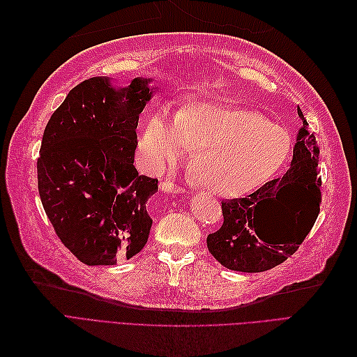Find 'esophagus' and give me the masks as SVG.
I'll use <instances>...</instances> for the list:
<instances>
[{
    "label": "esophagus",
    "instance_id": "obj_1",
    "mask_svg": "<svg viewBox=\"0 0 357 357\" xmlns=\"http://www.w3.org/2000/svg\"><path fill=\"white\" fill-rule=\"evenodd\" d=\"M160 190L165 192V193H183V192H185L181 188L174 186V183H172V181L160 183Z\"/></svg>",
    "mask_w": 357,
    "mask_h": 357
}]
</instances>
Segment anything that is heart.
Segmentation results:
<instances>
[{"label":"heart","mask_w":357,"mask_h":357,"mask_svg":"<svg viewBox=\"0 0 357 357\" xmlns=\"http://www.w3.org/2000/svg\"><path fill=\"white\" fill-rule=\"evenodd\" d=\"M291 137L259 112L192 101L176 119L164 109L149 116L138 139L150 168L162 171L197 149L198 183L220 197H243L271 180L291 152Z\"/></svg>","instance_id":"obj_1"}]
</instances>
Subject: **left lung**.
Masks as SVG:
<instances>
[{"mask_svg": "<svg viewBox=\"0 0 357 357\" xmlns=\"http://www.w3.org/2000/svg\"><path fill=\"white\" fill-rule=\"evenodd\" d=\"M294 158L286 174L271 180L247 198L222 202V228L207 236V247L232 271L262 273L294 255L320 211L319 153L302 112Z\"/></svg>", "mask_w": 357, "mask_h": 357, "instance_id": "left-lung-1", "label": "left lung"}]
</instances>
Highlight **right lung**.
Masks as SVG:
<instances>
[{
  "instance_id": "obj_1",
  "label": "right lung",
  "mask_w": 357,
  "mask_h": 357,
  "mask_svg": "<svg viewBox=\"0 0 357 357\" xmlns=\"http://www.w3.org/2000/svg\"><path fill=\"white\" fill-rule=\"evenodd\" d=\"M152 79L114 88L109 77L75 86L46 125L37 160L38 193L62 244L86 265H116L146 245L147 199L158 180L134 167L138 116Z\"/></svg>"
}]
</instances>
